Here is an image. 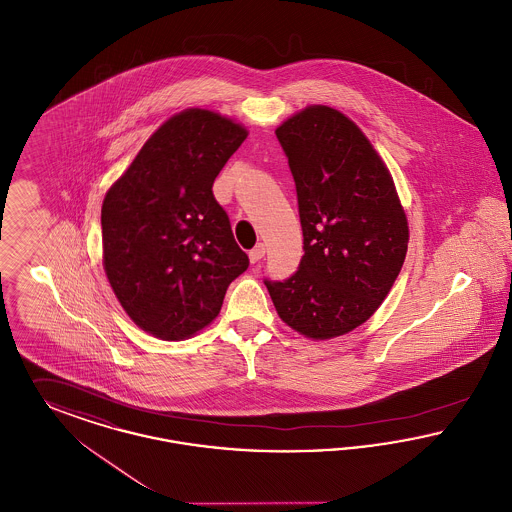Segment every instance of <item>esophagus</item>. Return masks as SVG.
<instances>
[{"label":"esophagus","instance_id":"obj_1","mask_svg":"<svg viewBox=\"0 0 512 512\" xmlns=\"http://www.w3.org/2000/svg\"><path fill=\"white\" fill-rule=\"evenodd\" d=\"M263 257H265V246H263V244H257V246L253 247V249L249 251V259H251V263H259Z\"/></svg>","mask_w":512,"mask_h":512}]
</instances>
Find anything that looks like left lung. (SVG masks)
I'll return each instance as SVG.
<instances>
[{
    "label": "left lung",
    "instance_id": "obj_1",
    "mask_svg": "<svg viewBox=\"0 0 512 512\" xmlns=\"http://www.w3.org/2000/svg\"><path fill=\"white\" fill-rule=\"evenodd\" d=\"M291 169L303 259L265 280L287 326L331 339L364 324L387 297L408 251V221L389 169L366 135L329 106H308L276 129Z\"/></svg>",
    "mask_w": 512,
    "mask_h": 512
}]
</instances>
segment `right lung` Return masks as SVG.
Masks as SVG:
<instances>
[{"mask_svg": "<svg viewBox=\"0 0 512 512\" xmlns=\"http://www.w3.org/2000/svg\"><path fill=\"white\" fill-rule=\"evenodd\" d=\"M247 131L190 108L144 143L101 211L108 282L144 331L179 341L205 328L249 266L213 183Z\"/></svg>", "mask_w": 512, "mask_h": 512, "instance_id": "obj_1", "label": "right lung"}]
</instances>
